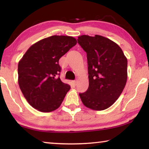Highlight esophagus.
Wrapping results in <instances>:
<instances>
[{
	"mask_svg": "<svg viewBox=\"0 0 149 149\" xmlns=\"http://www.w3.org/2000/svg\"><path fill=\"white\" fill-rule=\"evenodd\" d=\"M73 84H74L75 85H76V84H77V80L74 81H73Z\"/></svg>",
	"mask_w": 149,
	"mask_h": 149,
	"instance_id": "obj_1",
	"label": "esophagus"
}]
</instances>
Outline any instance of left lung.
Segmentation results:
<instances>
[{
    "instance_id": "obj_1",
    "label": "left lung",
    "mask_w": 149,
    "mask_h": 149,
    "mask_svg": "<svg viewBox=\"0 0 149 149\" xmlns=\"http://www.w3.org/2000/svg\"><path fill=\"white\" fill-rule=\"evenodd\" d=\"M77 42L87 53L89 87L79 93L85 107L103 110L116 102L125 86L127 60L121 48L100 35H81Z\"/></svg>"
}]
</instances>
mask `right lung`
Here are the masks:
<instances>
[{
  "label": "right lung",
  "instance_id": "add662e5",
  "mask_svg": "<svg viewBox=\"0 0 149 149\" xmlns=\"http://www.w3.org/2000/svg\"><path fill=\"white\" fill-rule=\"evenodd\" d=\"M77 43L73 37L53 35L33 45L18 63V84L29 104L42 112L58 108L70 89L60 78V58Z\"/></svg>",
  "mask_w": 149,
  "mask_h": 149
}]
</instances>
